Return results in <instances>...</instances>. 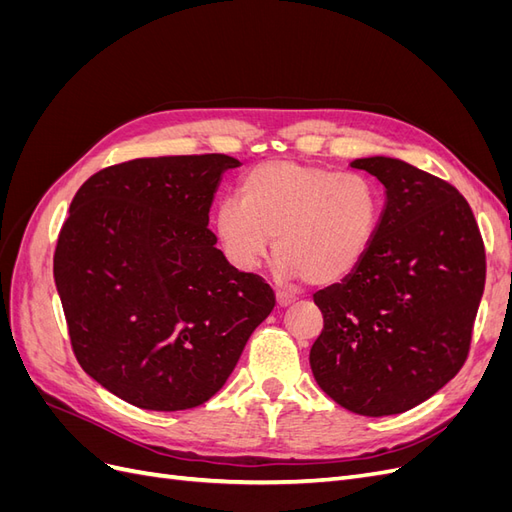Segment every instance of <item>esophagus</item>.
<instances>
[{
	"mask_svg": "<svg viewBox=\"0 0 512 512\" xmlns=\"http://www.w3.org/2000/svg\"><path fill=\"white\" fill-rule=\"evenodd\" d=\"M275 299H277V305H280V307H288V305H292V303H294V297H292V294L282 292V290L275 294Z\"/></svg>",
	"mask_w": 512,
	"mask_h": 512,
	"instance_id": "1",
	"label": "esophagus"
}]
</instances>
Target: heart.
<instances>
[{"label":"heart","mask_w":512,"mask_h":512,"mask_svg":"<svg viewBox=\"0 0 512 512\" xmlns=\"http://www.w3.org/2000/svg\"><path fill=\"white\" fill-rule=\"evenodd\" d=\"M380 215L382 194L369 177L273 160L243 175L239 200H222L213 224L239 269L258 267L275 237L280 275L324 286L361 265Z\"/></svg>","instance_id":"heart-1"}]
</instances>
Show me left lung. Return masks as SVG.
Segmentation results:
<instances>
[{"label": "left lung", "mask_w": 512, "mask_h": 512, "mask_svg": "<svg viewBox=\"0 0 512 512\" xmlns=\"http://www.w3.org/2000/svg\"><path fill=\"white\" fill-rule=\"evenodd\" d=\"M352 168L386 188L367 256L314 294L324 327L309 350L320 389L361 416L401 414L436 395L468 359L485 290V243L457 188L393 158Z\"/></svg>", "instance_id": "1"}]
</instances>
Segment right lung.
<instances>
[{
	"mask_svg": "<svg viewBox=\"0 0 512 512\" xmlns=\"http://www.w3.org/2000/svg\"><path fill=\"white\" fill-rule=\"evenodd\" d=\"M224 153L138 158L91 175L59 230L53 275L76 361L145 410L205 404L275 307L271 286L215 247Z\"/></svg>",
	"mask_w": 512,
	"mask_h": 512,
	"instance_id": "right-lung-1",
	"label": "right lung"
}]
</instances>
